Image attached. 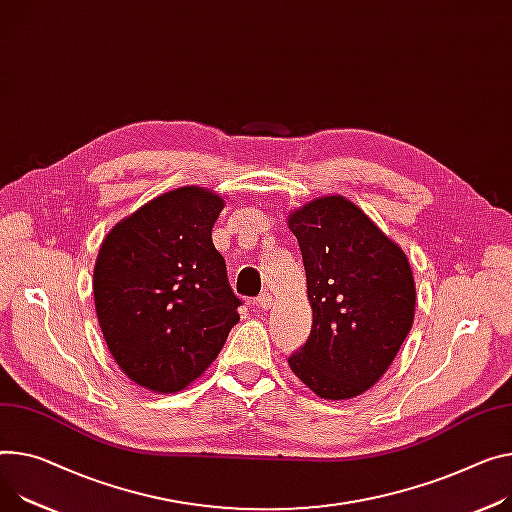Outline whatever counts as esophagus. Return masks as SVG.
<instances>
[{
	"label": "esophagus",
	"instance_id": "obj_1",
	"mask_svg": "<svg viewBox=\"0 0 512 512\" xmlns=\"http://www.w3.org/2000/svg\"><path fill=\"white\" fill-rule=\"evenodd\" d=\"M254 303H256L258 309H268L270 303H272V297H270L268 293H262V295H258V297L254 299Z\"/></svg>",
	"mask_w": 512,
	"mask_h": 512
}]
</instances>
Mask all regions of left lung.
<instances>
[{
  "instance_id": "8db88e82",
  "label": "left lung",
  "mask_w": 512,
  "mask_h": 512,
  "mask_svg": "<svg viewBox=\"0 0 512 512\" xmlns=\"http://www.w3.org/2000/svg\"><path fill=\"white\" fill-rule=\"evenodd\" d=\"M303 256L311 332L289 357L320 398H355L396 359L416 289L406 254L350 201L326 196L289 217Z\"/></svg>"
}]
</instances>
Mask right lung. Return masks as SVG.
Instances as JSON below:
<instances>
[{
    "mask_svg": "<svg viewBox=\"0 0 512 512\" xmlns=\"http://www.w3.org/2000/svg\"><path fill=\"white\" fill-rule=\"evenodd\" d=\"M217 194L184 186L116 225L94 268L98 322L110 355L139 385L180 391L217 359L240 322L213 223Z\"/></svg>",
    "mask_w": 512,
    "mask_h": 512,
    "instance_id": "add662e5",
    "label": "right lung"
}]
</instances>
